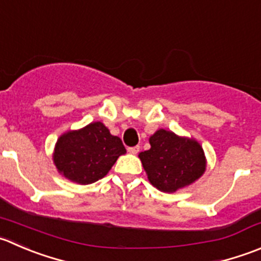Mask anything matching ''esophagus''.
<instances>
[{
  "label": "esophagus",
  "mask_w": 261,
  "mask_h": 261,
  "mask_svg": "<svg viewBox=\"0 0 261 261\" xmlns=\"http://www.w3.org/2000/svg\"><path fill=\"white\" fill-rule=\"evenodd\" d=\"M139 150H140V146L136 145V146H130V148H127V151L131 154H138Z\"/></svg>",
  "instance_id": "34e87169"
}]
</instances>
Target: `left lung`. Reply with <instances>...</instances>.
<instances>
[{
    "mask_svg": "<svg viewBox=\"0 0 261 261\" xmlns=\"http://www.w3.org/2000/svg\"><path fill=\"white\" fill-rule=\"evenodd\" d=\"M150 149L139 154L149 182L163 192H176L194 184L206 169L198 140L159 128L149 138Z\"/></svg>",
    "mask_w": 261,
    "mask_h": 261,
    "instance_id": "obj_1",
    "label": "left lung"
}]
</instances>
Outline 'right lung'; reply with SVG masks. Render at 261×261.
Segmentation results:
<instances>
[{"label":"right lung","mask_w":261,"mask_h":261,"mask_svg":"<svg viewBox=\"0 0 261 261\" xmlns=\"http://www.w3.org/2000/svg\"><path fill=\"white\" fill-rule=\"evenodd\" d=\"M125 153L121 139L97 121L62 134L56 143L52 158L58 173L65 178L89 185L103 178L118 156Z\"/></svg>","instance_id":"1"}]
</instances>
